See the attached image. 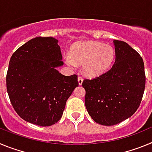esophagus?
<instances>
[{
	"label": "esophagus",
	"mask_w": 152,
	"mask_h": 152,
	"mask_svg": "<svg viewBox=\"0 0 152 152\" xmlns=\"http://www.w3.org/2000/svg\"><path fill=\"white\" fill-rule=\"evenodd\" d=\"M77 80H78L79 85H81V84H82V83H83V77H80V76H79V77H77Z\"/></svg>",
	"instance_id": "obj_1"
}]
</instances>
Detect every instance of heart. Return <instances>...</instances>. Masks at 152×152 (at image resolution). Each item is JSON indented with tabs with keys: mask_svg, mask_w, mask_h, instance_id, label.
I'll use <instances>...</instances> for the list:
<instances>
[{
	"mask_svg": "<svg viewBox=\"0 0 152 152\" xmlns=\"http://www.w3.org/2000/svg\"><path fill=\"white\" fill-rule=\"evenodd\" d=\"M113 47L95 41L80 42L75 44L65 57V62L71 67L83 65V73L90 77L101 75L110 68L115 59Z\"/></svg>",
	"mask_w": 152,
	"mask_h": 152,
	"instance_id": "1",
	"label": "heart"
}]
</instances>
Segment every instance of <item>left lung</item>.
Here are the masks:
<instances>
[{"label":"left lung","instance_id":"obj_1","mask_svg":"<svg viewBox=\"0 0 152 152\" xmlns=\"http://www.w3.org/2000/svg\"><path fill=\"white\" fill-rule=\"evenodd\" d=\"M116 60L108 72L82 83L88 113L96 123L113 126L135 113L142 101L145 74L140 55L123 41L113 40Z\"/></svg>","mask_w":152,"mask_h":152}]
</instances>
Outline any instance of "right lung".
Returning a JSON list of instances; mask_svg holds the SVG:
<instances>
[{
  "label": "right lung",
  "instance_id": "obj_1",
  "mask_svg": "<svg viewBox=\"0 0 152 152\" xmlns=\"http://www.w3.org/2000/svg\"><path fill=\"white\" fill-rule=\"evenodd\" d=\"M53 37H36L10 58L7 91L17 113L28 123L49 126L61 118L66 101L78 86L76 75L64 76L58 67L64 63Z\"/></svg>",
  "mask_w": 152,
  "mask_h": 152
}]
</instances>
